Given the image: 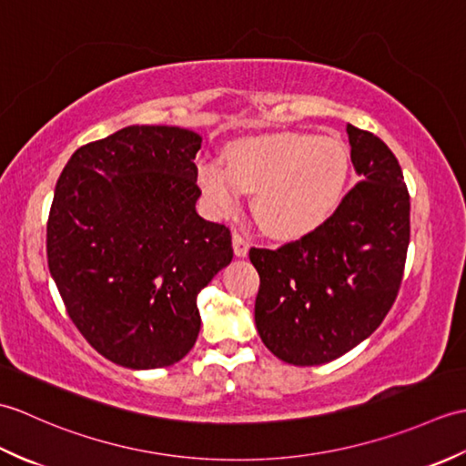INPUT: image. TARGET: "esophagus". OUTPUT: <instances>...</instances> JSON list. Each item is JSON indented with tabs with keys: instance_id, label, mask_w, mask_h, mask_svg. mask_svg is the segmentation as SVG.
Returning <instances> with one entry per match:
<instances>
[{
	"instance_id": "1",
	"label": "esophagus",
	"mask_w": 466,
	"mask_h": 466,
	"mask_svg": "<svg viewBox=\"0 0 466 466\" xmlns=\"http://www.w3.org/2000/svg\"><path fill=\"white\" fill-rule=\"evenodd\" d=\"M232 246H234V254L238 256V258H244V256H248V250H250V242L246 236L234 232L232 234Z\"/></svg>"
}]
</instances>
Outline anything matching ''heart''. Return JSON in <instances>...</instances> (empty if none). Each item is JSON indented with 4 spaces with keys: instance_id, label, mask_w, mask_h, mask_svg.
Instances as JSON below:
<instances>
[{
    "instance_id": "1",
    "label": "heart",
    "mask_w": 466,
    "mask_h": 466,
    "mask_svg": "<svg viewBox=\"0 0 466 466\" xmlns=\"http://www.w3.org/2000/svg\"><path fill=\"white\" fill-rule=\"evenodd\" d=\"M350 170L339 137L299 132L252 136L226 147V167L200 164L198 186L218 214L232 212L242 192H254L252 210L276 240L314 232L339 206Z\"/></svg>"
}]
</instances>
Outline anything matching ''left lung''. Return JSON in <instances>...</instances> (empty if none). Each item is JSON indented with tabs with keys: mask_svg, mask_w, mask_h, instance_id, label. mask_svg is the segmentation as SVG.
<instances>
[{
	"mask_svg": "<svg viewBox=\"0 0 466 466\" xmlns=\"http://www.w3.org/2000/svg\"><path fill=\"white\" fill-rule=\"evenodd\" d=\"M362 182L336 212L279 250L252 248L260 274L254 320L274 356L294 366L339 359L379 329L397 299L410 240V200L380 137L346 126Z\"/></svg>",
	"mask_w": 466,
	"mask_h": 466,
	"instance_id": "obj_1",
	"label": "left lung"
}]
</instances>
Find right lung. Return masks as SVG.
I'll use <instances>...</instances> for the list:
<instances>
[{"label":"right lung","instance_id":"add662e5","mask_svg":"<svg viewBox=\"0 0 466 466\" xmlns=\"http://www.w3.org/2000/svg\"><path fill=\"white\" fill-rule=\"evenodd\" d=\"M200 146L186 127L127 126L77 147L56 184L49 274L84 339L126 369L182 360L198 294L232 262L230 230L196 212Z\"/></svg>","mask_w":466,"mask_h":466}]
</instances>
